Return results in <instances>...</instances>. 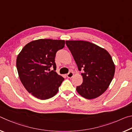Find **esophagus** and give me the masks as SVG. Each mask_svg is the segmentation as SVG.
Masks as SVG:
<instances>
[{
	"label": "esophagus",
	"mask_w": 132,
	"mask_h": 132,
	"mask_svg": "<svg viewBox=\"0 0 132 132\" xmlns=\"http://www.w3.org/2000/svg\"><path fill=\"white\" fill-rule=\"evenodd\" d=\"M73 75H74V74H73V73L72 72V71H70L68 75H67V77H68V78H69V79H70V78H72Z\"/></svg>",
	"instance_id": "esophagus-1"
}]
</instances>
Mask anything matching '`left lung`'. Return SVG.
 Wrapping results in <instances>:
<instances>
[{"instance_id": "8db88e82", "label": "left lung", "mask_w": 132, "mask_h": 132, "mask_svg": "<svg viewBox=\"0 0 132 132\" xmlns=\"http://www.w3.org/2000/svg\"><path fill=\"white\" fill-rule=\"evenodd\" d=\"M78 69L82 83L76 87L79 94L91 100L102 95L114 76L115 66L111 56L105 49L84 41H66Z\"/></svg>"}]
</instances>
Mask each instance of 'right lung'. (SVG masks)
Segmentation results:
<instances>
[{"instance_id": "right-lung-1", "label": "right lung", "mask_w": 132, "mask_h": 132, "mask_svg": "<svg viewBox=\"0 0 132 132\" xmlns=\"http://www.w3.org/2000/svg\"><path fill=\"white\" fill-rule=\"evenodd\" d=\"M64 40L39 39L29 42L17 56L16 67L20 81L29 93L40 100L53 97L64 78L55 71L57 51L64 48ZM50 71V72L48 71Z\"/></svg>"}]
</instances>
